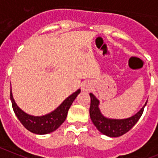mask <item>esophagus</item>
Listing matches in <instances>:
<instances>
[{
  "mask_svg": "<svg viewBox=\"0 0 158 158\" xmlns=\"http://www.w3.org/2000/svg\"><path fill=\"white\" fill-rule=\"evenodd\" d=\"M81 88H82L83 91H89L91 89V83L89 81H85V82L82 83Z\"/></svg>",
  "mask_w": 158,
  "mask_h": 158,
  "instance_id": "obj_1",
  "label": "esophagus"
}]
</instances>
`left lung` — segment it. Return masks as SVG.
I'll return each mask as SVG.
<instances>
[{"mask_svg":"<svg viewBox=\"0 0 158 158\" xmlns=\"http://www.w3.org/2000/svg\"><path fill=\"white\" fill-rule=\"evenodd\" d=\"M90 116L92 123L102 134L111 138H117L122 136L127 133L134 125L138 123V121L143 113L144 108L147 102H145L143 107L139 111L131 117L124 119H114L108 118L102 115L100 111L98 105L99 101L95 96L90 93Z\"/></svg>","mask_w":158,"mask_h":158,"instance_id":"obj_1","label":"left lung"}]
</instances>
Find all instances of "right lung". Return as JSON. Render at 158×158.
<instances>
[{"instance_id": "1", "label": "right lung", "mask_w": 158, "mask_h": 158, "mask_svg": "<svg viewBox=\"0 0 158 158\" xmlns=\"http://www.w3.org/2000/svg\"><path fill=\"white\" fill-rule=\"evenodd\" d=\"M79 93L80 89L66 98L55 110L43 116H32L23 111L15 102L12 90H10V99L16 117L27 130L36 134H47L56 130L63 124L70 106Z\"/></svg>"}]
</instances>
